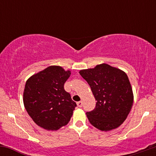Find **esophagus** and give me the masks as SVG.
Here are the masks:
<instances>
[{
	"label": "esophagus",
	"instance_id": "obj_1",
	"mask_svg": "<svg viewBox=\"0 0 156 156\" xmlns=\"http://www.w3.org/2000/svg\"><path fill=\"white\" fill-rule=\"evenodd\" d=\"M77 105H78V107H82V105H83V102L82 101H79V102H78V103H77Z\"/></svg>",
	"mask_w": 156,
	"mask_h": 156
}]
</instances>
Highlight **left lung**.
<instances>
[{"label":"left lung","instance_id":"8db88e82","mask_svg":"<svg viewBox=\"0 0 156 156\" xmlns=\"http://www.w3.org/2000/svg\"><path fill=\"white\" fill-rule=\"evenodd\" d=\"M97 101L95 108L87 112L89 122L102 131L118 128L126 119L133 103L131 85L126 73L107 64L80 70Z\"/></svg>","mask_w":156,"mask_h":156}]
</instances>
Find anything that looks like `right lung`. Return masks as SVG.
Instances as JSON below:
<instances>
[{"label":"right lung","mask_w":156,"mask_h":156,"mask_svg":"<svg viewBox=\"0 0 156 156\" xmlns=\"http://www.w3.org/2000/svg\"><path fill=\"white\" fill-rule=\"evenodd\" d=\"M71 72L60 66H50L27 80L23 103L34 122L48 130L67 125L76 103L64 85Z\"/></svg>","instance_id":"1"}]
</instances>
